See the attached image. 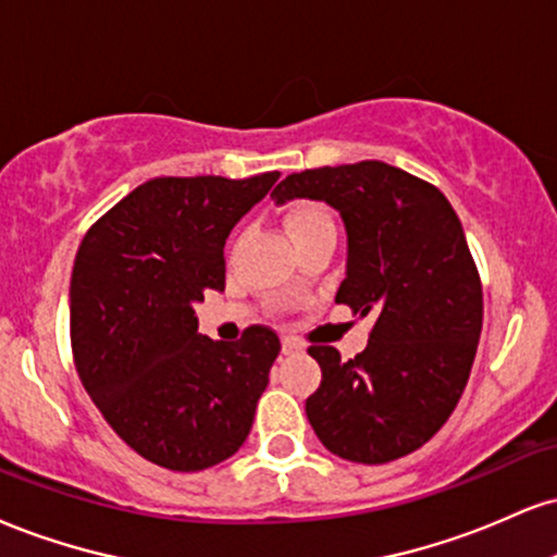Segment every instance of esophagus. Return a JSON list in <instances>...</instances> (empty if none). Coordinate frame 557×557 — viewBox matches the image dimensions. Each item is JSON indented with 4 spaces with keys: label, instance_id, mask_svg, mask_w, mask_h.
<instances>
[{
    "label": "esophagus",
    "instance_id": "obj_1",
    "mask_svg": "<svg viewBox=\"0 0 557 557\" xmlns=\"http://www.w3.org/2000/svg\"><path fill=\"white\" fill-rule=\"evenodd\" d=\"M300 350H304V347H300L298 339H293V337H285L283 339V355H296Z\"/></svg>",
    "mask_w": 557,
    "mask_h": 557
}]
</instances>
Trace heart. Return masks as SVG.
<instances>
[{
  "instance_id": "b5f03b06",
  "label": "heart",
  "mask_w": 557,
  "mask_h": 557,
  "mask_svg": "<svg viewBox=\"0 0 557 557\" xmlns=\"http://www.w3.org/2000/svg\"><path fill=\"white\" fill-rule=\"evenodd\" d=\"M287 231H290L293 240L317 231H334V218L324 205L304 202L287 212Z\"/></svg>"
}]
</instances>
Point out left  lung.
Instances as JSON below:
<instances>
[{"mask_svg":"<svg viewBox=\"0 0 557 557\" xmlns=\"http://www.w3.org/2000/svg\"><path fill=\"white\" fill-rule=\"evenodd\" d=\"M332 205L347 231L337 304L371 313L363 352L311 345L321 384L306 399L313 433L358 465L407 457L441 431L470 379L482 332V285L448 199L381 160L290 173L272 199Z\"/></svg>","mask_w":557,"mask_h":557,"instance_id":"8db88e82","label":"left lung"}]
</instances>
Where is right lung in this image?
I'll return each instance as SVG.
<instances>
[{
  "label": "right lung",
  "mask_w": 557,
  "mask_h": 557,
  "mask_svg": "<svg viewBox=\"0 0 557 557\" xmlns=\"http://www.w3.org/2000/svg\"><path fill=\"white\" fill-rule=\"evenodd\" d=\"M277 178L145 181L79 244L70 287L79 381L119 438L165 470L233 457L270 384L277 334L253 324L238 343H214L197 332L194 304L223 290L225 238Z\"/></svg>",
  "instance_id": "1"
}]
</instances>
